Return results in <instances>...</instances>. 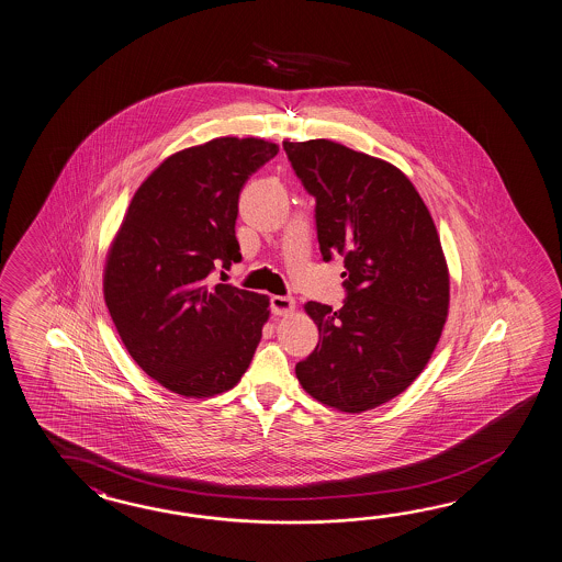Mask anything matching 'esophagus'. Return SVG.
<instances>
[{
  "mask_svg": "<svg viewBox=\"0 0 562 562\" xmlns=\"http://www.w3.org/2000/svg\"><path fill=\"white\" fill-rule=\"evenodd\" d=\"M294 306H296V302H294L292 296H272L270 299V308H272V314H276V316L290 314V312L294 311Z\"/></svg>",
  "mask_w": 562,
  "mask_h": 562,
  "instance_id": "1",
  "label": "esophagus"
}]
</instances>
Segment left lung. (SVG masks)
Here are the masks:
<instances>
[{"label":"left lung","instance_id":"1","mask_svg":"<svg viewBox=\"0 0 562 562\" xmlns=\"http://www.w3.org/2000/svg\"><path fill=\"white\" fill-rule=\"evenodd\" d=\"M316 200L323 260L345 256L340 311L308 302L318 345L296 364L302 389L338 412L397 397L436 350L449 308V272L436 224L395 165L328 138L284 140Z\"/></svg>","mask_w":562,"mask_h":562}]
</instances>
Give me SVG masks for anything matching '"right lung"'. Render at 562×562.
Returning a JSON list of instances; mask_svg holds the SVG:
<instances>
[{"mask_svg": "<svg viewBox=\"0 0 562 562\" xmlns=\"http://www.w3.org/2000/svg\"><path fill=\"white\" fill-rule=\"evenodd\" d=\"M278 153L263 138L179 150L133 195L104 266V302L128 355L162 387L213 397L250 367L270 300L212 272L241 260L237 200Z\"/></svg>", "mask_w": 562, "mask_h": 562, "instance_id": "obj_1", "label": "right lung"}]
</instances>
